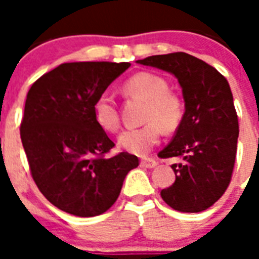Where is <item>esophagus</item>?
Instances as JSON below:
<instances>
[{
	"mask_svg": "<svg viewBox=\"0 0 259 259\" xmlns=\"http://www.w3.org/2000/svg\"><path fill=\"white\" fill-rule=\"evenodd\" d=\"M141 165L144 166V168L152 169L154 166H157V161L153 160V158H144V160H141Z\"/></svg>",
	"mask_w": 259,
	"mask_h": 259,
	"instance_id": "34e87169",
	"label": "esophagus"
}]
</instances>
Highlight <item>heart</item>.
Instances as JSON below:
<instances>
[{"label": "heart", "instance_id": "obj_1", "mask_svg": "<svg viewBox=\"0 0 259 259\" xmlns=\"http://www.w3.org/2000/svg\"><path fill=\"white\" fill-rule=\"evenodd\" d=\"M168 89L165 79L149 72H140L123 83L122 90L127 97L145 102L142 121L146 123L119 134L117 142L121 149L145 156L160 142L161 129L172 132L179 126L184 106L181 98ZM93 114L97 125L107 133H114L119 127L117 106L107 94H102L94 102Z\"/></svg>", "mask_w": 259, "mask_h": 259}]
</instances>
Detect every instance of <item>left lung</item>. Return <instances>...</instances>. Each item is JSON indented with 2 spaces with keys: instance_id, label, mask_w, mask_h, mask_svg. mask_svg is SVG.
I'll list each match as a JSON object with an SVG mask.
<instances>
[{
  "instance_id": "1",
  "label": "left lung",
  "mask_w": 259,
  "mask_h": 259,
  "mask_svg": "<svg viewBox=\"0 0 259 259\" xmlns=\"http://www.w3.org/2000/svg\"><path fill=\"white\" fill-rule=\"evenodd\" d=\"M138 64L166 71L179 80L185 111L172 141L158 157H180L176 180L162 189L166 204L180 212H200L225 193L237 156L239 125L227 79L185 52L156 55Z\"/></svg>"
}]
</instances>
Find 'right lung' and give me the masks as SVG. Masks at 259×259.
Listing matches in <instances>:
<instances>
[{"label":"right lung","mask_w":259,"mask_h":259,"mask_svg":"<svg viewBox=\"0 0 259 259\" xmlns=\"http://www.w3.org/2000/svg\"><path fill=\"white\" fill-rule=\"evenodd\" d=\"M130 63H63L28 91L20 134L30 173L55 207L75 217L106 212L126 175L138 166L127 152L105 157L114 146L94 119L99 95Z\"/></svg>","instance_id":"add662e5"}]
</instances>
